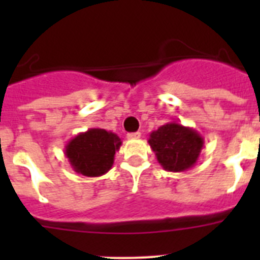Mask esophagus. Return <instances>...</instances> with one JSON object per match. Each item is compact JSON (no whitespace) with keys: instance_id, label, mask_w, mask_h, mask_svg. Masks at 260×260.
Listing matches in <instances>:
<instances>
[{"instance_id":"obj_1","label":"esophagus","mask_w":260,"mask_h":260,"mask_svg":"<svg viewBox=\"0 0 260 260\" xmlns=\"http://www.w3.org/2000/svg\"><path fill=\"white\" fill-rule=\"evenodd\" d=\"M127 138L128 139H138V138H141V133H130V134H127Z\"/></svg>"}]
</instances>
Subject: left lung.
<instances>
[{
    "mask_svg": "<svg viewBox=\"0 0 260 260\" xmlns=\"http://www.w3.org/2000/svg\"><path fill=\"white\" fill-rule=\"evenodd\" d=\"M148 143L165 171L185 172L198 161L204 139L195 128L168 122L151 133Z\"/></svg>",
    "mask_w": 260,
    "mask_h": 260,
    "instance_id": "left-lung-1",
    "label": "left lung"
}]
</instances>
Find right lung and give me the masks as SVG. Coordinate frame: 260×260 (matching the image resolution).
Segmentation results:
<instances>
[{"instance_id": "right-lung-1", "label": "right lung", "mask_w": 260, "mask_h": 260, "mask_svg": "<svg viewBox=\"0 0 260 260\" xmlns=\"http://www.w3.org/2000/svg\"><path fill=\"white\" fill-rule=\"evenodd\" d=\"M121 144L122 142L114 133L104 128H88L68 142L65 156L77 173L99 177L110 171Z\"/></svg>"}]
</instances>
